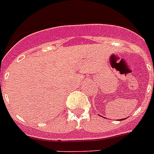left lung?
<instances>
[{"instance_id":"left-lung-1","label":"left lung","mask_w":154,"mask_h":154,"mask_svg":"<svg viewBox=\"0 0 154 154\" xmlns=\"http://www.w3.org/2000/svg\"><path fill=\"white\" fill-rule=\"evenodd\" d=\"M123 120H125V118H124V119H123ZM121 121H122V119H121Z\"/></svg>"}]
</instances>
